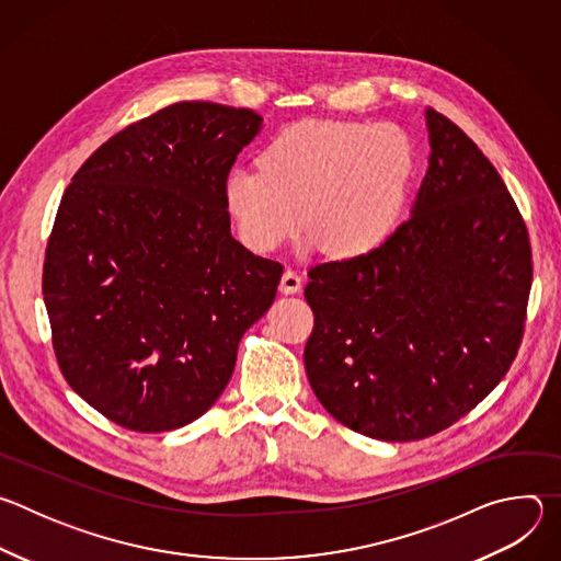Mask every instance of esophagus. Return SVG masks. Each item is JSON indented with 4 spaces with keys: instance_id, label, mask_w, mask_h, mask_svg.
<instances>
[{
    "instance_id": "esophagus-1",
    "label": "esophagus",
    "mask_w": 561,
    "mask_h": 561,
    "mask_svg": "<svg viewBox=\"0 0 561 561\" xmlns=\"http://www.w3.org/2000/svg\"><path fill=\"white\" fill-rule=\"evenodd\" d=\"M299 288H301V275L293 268H286L282 275V282H279V290L286 295H295V293H299Z\"/></svg>"
}]
</instances>
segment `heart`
I'll use <instances>...</instances> for the list:
<instances>
[{
	"label": "heart",
	"instance_id": "1",
	"mask_svg": "<svg viewBox=\"0 0 561 561\" xmlns=\"http://www.w3.org/2000/svg\"><path fill=\"white\" fill-rule=\"evenodd\" d=\"M413 167V144L392 124L301 122L266 144L262 172L228 171L224 206L251 251L282 247L301 210L308 247L353 260L381 247L399 224Z\"/></svg>",
	"mask_w": 561,
	"mask_h": 561
}]
</instances>
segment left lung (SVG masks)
Listing matches in <instances>:
<instances>
[{
    "label": "left lung",
    "mask_w": 561,
    "mask_h": 561,
    "mask_svg": "<svg viewBox=\"0 0 561 561\" xmlns=\"http://www.w3.org/2000/svg\"><path fill=\"white\" fill-rule=\"evenodd\" d=\"M428 171L411 219L375 251L308 271L312 392L381 442L431 437L508 373L533 282L526 224L495 167L426 108Z\"/></svg>",
    "instance_id": "obj_1"
}]
</instances>
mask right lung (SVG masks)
<instances>
[{
  "label": "right lung",
  "mask_w": 561,
  "mask_h": 561,
  "mask_svg": "<svg viewBox=\"0 0 561 561\" xmlns=\"http://www.w3.org/2000/svg\"><path fill=\"white\" fill-rule=\"evenodd\" d=\"M262 122L178 102L102 144L61 197L42 279L53 348L70 388L128 431L202 417L275 299L282 264L239 244L224 206Z\"/></svg>",
  "instance_id": "obj_1"
}]
</instances>
